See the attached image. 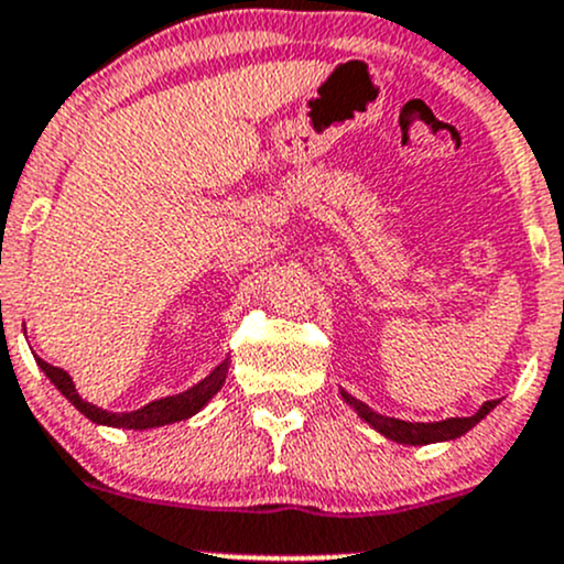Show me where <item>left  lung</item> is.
Masks as SVG:
<instances>
[{
  "instance_id": "obj_1",
  "label": "left lung",
  "mask_w": 564,
  "mask_h": 564,
  "mask_svg": "<svg viewBox=\"0 0 564 564\" xmlns=\"http://www.w3.org/2000/svg\"><path fill=\"white\" fill-rule=\"evenodd\" d=\"M338 395L341 401L360 416L362 422H368L377 433L384 435V438L395 441V444L403 446H427V444H438V441H454L459 435H465L468 430H474L489 411L495 409L500 401H487L478 405L476 414L470 416H449V420L441 422H405V420H395V416H384L379 411H373L371 405L357 401L355 395H349L344 387H338Z\"/></svg>"
}]
</instances>
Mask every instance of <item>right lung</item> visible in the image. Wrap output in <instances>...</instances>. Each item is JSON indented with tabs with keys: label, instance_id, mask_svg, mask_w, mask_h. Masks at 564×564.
<instances>
[{
	"label": "right lung",
	"instance_id": "obj_1",
	"mask_svg": "<svg viewBox=\"0 0 564 564\" xmlns=\"http://www.w3.org/2000/svg\"><path fill=\"white\" fill-rule=\"evenodd\" d=\"M34 360H37L40 371L53 381V387H56V390L62 392L66 401L75 405L83 416H88L94 425L123 427V430H150V427L172 425V422L191 420L193 414H198V411H202L204 405H207L212 398L220 392V387L226 384L228 362H231V357H226V360L217 362L207 377L198 381V384H193L191 390L177 392V395L159 398V401L142 405V409H137V411H107V409H99V405L83 401L80 392H77V387H75V381H72V377L64 371V368L51 366V362H45L37 355H34Z\"/></svg>",
	"mask_w": 564,
	"mask_h": 564
}]
</instances>
